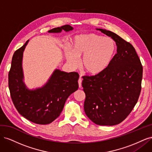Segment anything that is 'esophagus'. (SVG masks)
I'll list each match as a JSON object with an SVG mask.
<instances>
[{"instance_id":"obj_1","label":"esophagus","mask_w":152,"mask_h":152,"mask_svg":"<svg viewBox=\"0 0 152 152\" xmlns=\"http://www.w3.org/2000/svg\"><path fill=\"white\" fill-rule=\"evenodd\" d=\"M82 80L81 78L80 77L79 80H78V83H79V87H81V86H82Z\"/></svg>"}]
</instances>
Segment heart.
Here are the masks:
<instances>
[{
	"instance_id": "obj_1",
	"label": "heart",
	"mask_w": 152,
	"mask_h": 152,
	"mask_svg": "<svg viewBox=\"0 0 152 152\" xmlns=\"http://www.w3.org/2000/svg\"><path fill=\"white\" fill-rule=\"evenodd\" d=\"M71 50L66 49V57L73 68L79 65V58H82V65L85 72L91 75H98L110 65L117 51L115 40L96 34L77 36L72 41Z\"/></svg>"
}]
</instances>
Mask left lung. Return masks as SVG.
Segmentation results:
<instances>
[{
	"label": "left lung",
	"instance_id": "obj_1",
	"mask_svg": "<svg viewBox=\"0 0 152 152\" xmlns=\"http://www.w3.org/2000/svg\"><path fill=\"white\" fill-rule=\"evenodd\" d=\"M115 40L117 53L108 68L82 77L86 115L99 126H113L130 114L141 90L142 66L133 45L111 31L98 29Z\"/></svg>",
	"mask_w": 152,
	"mask_h": 152
}]
</instances>
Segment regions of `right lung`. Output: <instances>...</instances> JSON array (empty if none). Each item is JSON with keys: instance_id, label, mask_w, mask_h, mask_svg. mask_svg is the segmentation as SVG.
I'll list each match as a JSON object with an SVG mask.
<instances>
[{"instance_id": "1", "label": "right lung", "mask_w": 152, "mask_h": 152, "mask_svg": "<svg viewBox=\"0 0 152 152\" xmlns=\"http://www.w3.org/2000/svg\"><path fill=\"white\" fill-rule=\"evenodd\" d=\"M73 28L68 25L50 30L58 33ZM28 40L14 53L8 74V85L11 98L18 112L27 120L37 124H48L58 118L66 99L78 89L79 75L77 72L66 73L56 70L48 83L42 88L30 91L23 82L21 67L23 50Z\"/></svg>"}]
</instances>
